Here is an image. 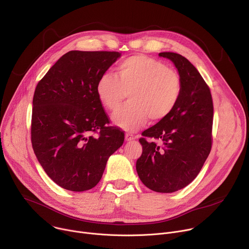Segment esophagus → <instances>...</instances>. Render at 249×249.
Here are the masks:
<instances>
[{
    "instance_id": "obj_1",
    "label": "esophagus",
    "mask_w": 249,
    "mask_h": 249,
    "mask_svg": "<svg viewBox=\"0 0 249 249\" xmlns=\"http://www.w3.org/2000/svg\"><path fill=\"white\" fill-rule=\"evenodd\" d=\"M134 139H135V137L133 136L132 134H129V133L125 134V140H126V141H132V140H134Z\"/></svg>"
}]
</instances>
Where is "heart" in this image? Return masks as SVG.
Wrapping results in <instances>:
<instances>
[{"label":"heart","instance_id":"heart-1","mask_svg":"<svg viewBox=\"0 0 249 249\" xmlns=\"http://www.w3.org/2000/svg\"><path fill=\"white\" fill-rule=\"evenodd\" d=\"M179 74L163 61L138 54L124 59L117 67V76L103 73L96 84L100 103L116 112L127 94L129 104L112 117L116 126L136 131L148 120L166 118L174 110L182 94Z\"/></svg>","mask_w":249,"mask_h":249}]
</instances>
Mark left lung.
<instances>
[{"label":"left lung","instance_id":"1","mask_svg":"<svg viewBox=\"0 0 249 249\" xmlns=\"http://www.w3.org/2000/svg\"><path fill=\"white\" fill-rule=\"evenodd\" d=\"M177 67L182 94L170 114L145 130L136 170L142 183L157 193H174L196 178L212 149L213 104L211 90L183 55L160 53ZM159 140L161 144L145 139Z\"/></svg>","mask_w":249,"mask_h":249}]
</instances>
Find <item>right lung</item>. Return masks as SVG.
Masks as SVG:
<instances>
[{"mask_svg": "<svg viewBox=\"0 0 249 249\" xmlns=\"http://www.w3.org/2000/svg\"><path fill=\"white\" fill-rule=\"evenodd\" d=\"M120 55L118 52H69L36 87L33 149L44 172L65 190L94 188L108 158L124 142V132L109 126L96 94L99 77Z\"/></svg>", "mask_w": 249, "mask_h": 249, "instance_id": "1", "label": "right lung"}]
</instances>
